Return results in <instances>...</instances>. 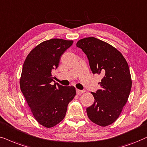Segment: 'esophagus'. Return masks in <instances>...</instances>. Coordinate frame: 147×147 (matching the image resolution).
<instances>
[{
  "label": "esophagus",
  "mask_w": 147,
  "mask_h": 147,
  "mask_svg": "<svg viewBox=\"0 0 147 147\" xmlns=\"http://www.w3.org/2000/svg\"><path fill=\"white\" fill-rule=\"evenodd\" d=\"M85 92V91H83V90H77V94L78 95H81V94H83V93Z\"/></svg>",
  "instance_id": "obj_1"
}]
</instances>
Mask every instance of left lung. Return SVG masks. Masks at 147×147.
Instances as JSON below:
<instances>
[{
    "instance_id": "1",
    "label": "left lung",
    "mask_w": 147,
    "mask_h": 147,
    "mask_svg": "<svg viewBox=\"0 0 147 147\" xmlns=\"http://www.w3.org/2000/svg\"><path fill=\"white\" fill-rule=\"evenodd\" d=\"M77 47L86 54L93 73L103 77L98 83L100 88L92 92L94 104L86 111L93 123L106 127L117 119L130 94L132 81L128 64L116 48L95 37L79 40Z\"/></svg>"
}]
</instances>
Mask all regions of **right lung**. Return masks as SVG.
<instances>
[{"label": "right lung", "mask_w": 147, "mask_h": 147, "mask_svg": "<svg viewBox=\"0 0 147 147\" xmlns=\"http://www.w3.org/2000/svg\"><path fill=\"white\" fill-rule=\"evenodd\" d=\"M73 40L51 38L36 46L24 61L20 89L36 121L44 127H54L64 119L68 103L75 98L73 86L51 84V71L57 68L61 55Z\"/></svg>", "instance_id": "add662e5"}]
</instances>
